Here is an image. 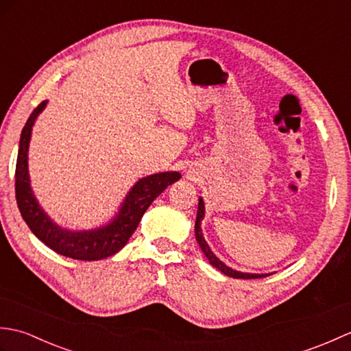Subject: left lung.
Returning a JSON list of instances; mask_svg holds the SVG:
<instances>
[{
    "mask_svg": "<svg viewBox=\"0 0 351 351\" xmlns=\"http://www.w3.org/2000/svg\"><path fill=\"white\" fill-rule=\"evenodd\" d=\"M205 217V204H204V199L199 197V206H197V217H196V223H195V232H196V240L200 245V249H202L204 255L206 256V259L210 261V264L213 267L217 268L223 274L229 276V278H234V279H258V278H265V276H270L273 273H265V274H258V273H243V271H237L234 268L228 267L225 263H221V261L214 255V252L211 250L210 245L205 241L204 234H202V220Z\"/></svg>",
    "mask_w": 351,
    "mask_h": 351,
    "instance_id": "8db88e82",
    "label": "left lung"
}]
</instances>
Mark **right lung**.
<instances>
[{
	"label": "right lung",
	"instance_id": "1",
	"mask_svg": "<svg viewBox=\"0 0 351 351\" xmlns=\"http://www.w3.org/2000/svg\"><path fill=\"white\" fill-rule=\"evenodd\" d=\"M47 104L48 101H43L33 110L21 132L16 171H14V191H16V202L22 219L42 243L63 256L81 261H99L113 256L128 243L149 205L169 185L181 180V173L180 171H161V173L141 178L126 193L119 211L106 225L86 230L62 228L37 202L28 173V147L33 126Z\"/></svg>",
	"mask_w": 351,
	"mask_h": 351
}]
</instances>
